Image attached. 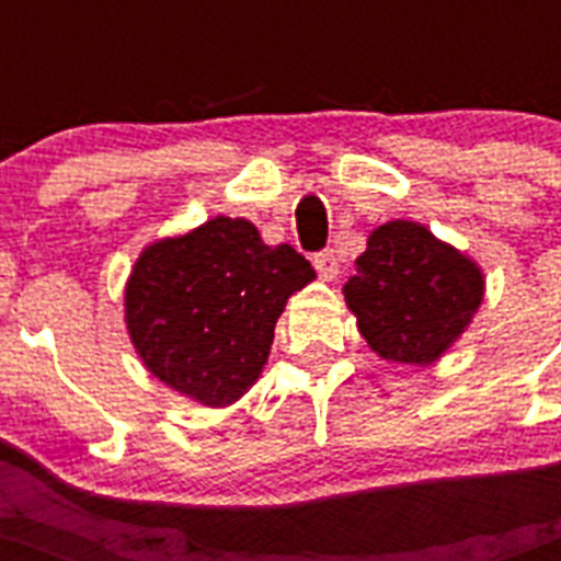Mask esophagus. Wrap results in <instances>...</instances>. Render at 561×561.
<instances>
[{"instance_id":"1","label":"esophagus","mask_w":561,"mask_h":561,"mask_svg":"<svg viewBox=\"0 0 561 561\" xmlns=\"http://www.w3.org/2000/svg\"><path fill=\"white\" fill-rule=\"evenodd\" d=\"M314 270L323 280H334L340 275V257L334 255V250H323L314 255Z\"/></svg>"}]
</instances>
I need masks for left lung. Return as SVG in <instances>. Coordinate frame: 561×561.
<instances>
[{"mask_svg":"<svg viewBox=\"0 0 561 561\" xmlns=\"http://www.w3.org/2000/svg\"><path fill=\"white\" fill-rule=\"evenodd\" d=\"M345 304L381 359L430 365L463 334L483 300V272L415 221L370 232Z\"/></svg>","mask_w":561,"mask_h":561,"instance_id":"left-lung-1","label":"left lung"}]
</instances>
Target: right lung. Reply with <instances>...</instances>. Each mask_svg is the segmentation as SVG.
<instances>
[{
  "mask_svg": "<svg viewBox=\"0 0 561 561\" xmlns=\"http://www.w3.org/2000/svg\"><path fill=\"white\" fill-rule=\"evenodd\" d=\"M314 270L289 244L270 247L247 219L205 221L146 247L126 284L134 348L168 388L225 408L261 376L289 295Z\"/></svg>",
  "mask_w": 561,
  "mask_h": 561,
  "instance_id": "add662e5",
  "label": "right lung"
}]
</instances>
